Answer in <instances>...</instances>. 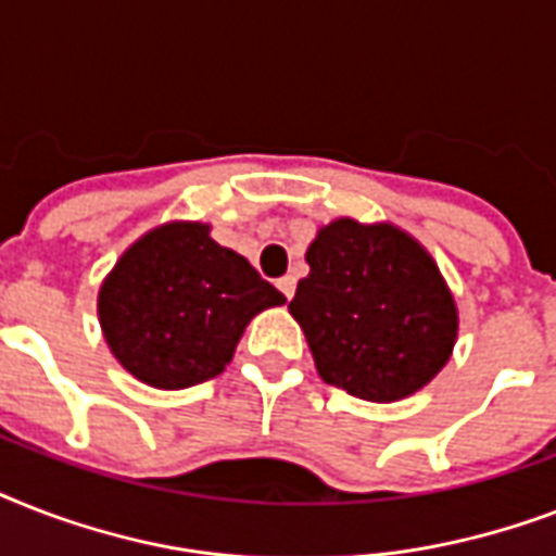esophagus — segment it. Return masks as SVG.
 Instances as JSON below:
<instances>
[{
	"instance_id": "esophagus-1",
	"label": "esophagus",
	"mask_w": 556,
	"mask_h": 556,
	"mask_svg": "<svg viewBox=\"0 0 556 556\" xmlns=\"http://www.w3.org/2000/svg\"><path fill=\"white\" fill-rule=\"evenodd\" d=\"M277 288L279 291H282V294H286V300H291V296H294V288H296V279L294 277H282L277 282Z\"/></svg>"
}]
</instances>
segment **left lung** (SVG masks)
<instances>
[{
	"instance_id": "1",
	"label": "left lung",
	"mask_w": 556,
	"mask_h": 556,
	"mask_svg": "<svg viewBox=\"0 0 556 556\" xmlns=\"http://www.w3.org/2000/svg\"><path fill=\"white\" fill-rule=\"evenodd\" d=\"M288 312L320 378L364 401L427 387L456 346L458 312L432 256L395 225L334 218L305 251Z\"/></svg>"
}]
</instances>
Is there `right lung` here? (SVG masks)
I'll return each instance as SVG.
<instances>
[{"instance_id":"right-lung-1","label":"right lung","mask_w":556,"mask_h":556,"mask_svg":"<svg viewBox=\"0 0 556 556\" xmlns=\"http://www.w3.org/2000/svg\"><path fill=\"white\" fill-rule=\"evenodd\" d=\"M286 303L251 262L210 239V225L167 222L117 260L98 294L112 355L155 389H187L225 371L244 326Z\"/></svg>"}]
</instances>
